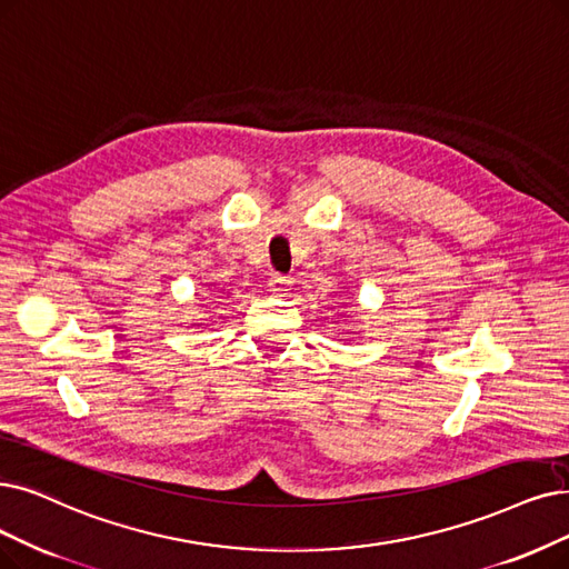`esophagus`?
<instances>
[{
	"mask_svg": "<svg viewBox=\"0 0 569 569\" xmlns=\"http://www.w3.org/2000/svg\"><path fill=\"white\" fill-rule=\"evenodd\" d=\"M289 284H291V278L282 276V272H272V276L268 278V289L272 293H284Z\"/></svg>",
	"mask_w": 569,
	"mask_h": 569,
	"instance_id": "34e87169",
	"label": "esophagus"
}]
</instances>
